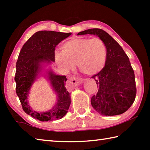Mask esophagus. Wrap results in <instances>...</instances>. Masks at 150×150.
Segmentation results:
<instances>
[{
    "mask_svg": "<svg viewBox=\"0 0 150 150\" xmlns=\"http://www.w3.org/2000/svg\"><path fill=\"white\" fill-rule=\"evenodd\" d=\"M83 81V79H80L78 77H75L74 76H71V77H69L68 79V84L71 86H76L79 84H81Z\"/></svg>",
    "mask_w": 150,
    "mask_h": 150,
    "instance_id": "1",
    "label": "esophagus"
}]
</instances>
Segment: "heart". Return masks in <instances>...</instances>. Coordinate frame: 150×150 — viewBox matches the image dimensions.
I'll return each mask as SVG.
<instances>
[{
  "label": "heart",
  "mask_w": 150,
  "mask_h": 150,
  "mask_svg": "<svg viewBox=\"0 0 150 150\" xmlns=\"http://www.w3.org/2000/svg\"><path fill=\"white\" fill-rule=\"evenodd\" d=\"M62 52H55V62L65 71L77 63L79 69L88 75H95L105 67L107 50L99 38H73L63 44Z\"/></svg>",
  "instance_id": "b5f03b06"
}]
</instances>
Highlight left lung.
<instances>
[{
    "label": "left lung",
    "mask_w": 150,
    "mask_h": 150,
    "mask_svg": "<svg viewBox=\"0 0 150 150\" xmlns=\"http://www.w3.org/2000/svg\"><path fill=\"white\" fill-rule=\"evenodd\" d=\"M87 34L99 37L107 50L105 67L92 77L98 90L91 98V105L100 115H121L130 107L136 98L135 75L130 60L118 42L103 30L88 29L77 35Z\"/></svg>",
    "instance_id": "obj_1"
}]
</instances>
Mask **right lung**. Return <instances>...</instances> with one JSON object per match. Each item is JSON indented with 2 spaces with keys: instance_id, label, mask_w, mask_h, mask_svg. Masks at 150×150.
<instances>
[{
  "instance_id": "obj_1",
  "label": "right lung",
  "mask_w": 150,
  "mask_h": 150,
  "mask_svg": "<svg viewBox=\"0 0 150 150\" xmlns=\"http://www.w3.org/2000/svg\"><path fill=\"white\" fill-rule=\"evenodd\" d=\"M71 34L54 31L42 30L35 32L22 46L16 64V92L23 110L28 115L40 121H52L60 119L67 112L71 104L70 94L65 87L67 78L56 75L50 71L48 77L52 87L57 94L55 106L46 112L38 113L30 107L27 97L30 87L40 71V63L55 62L56 45Z\"/></svg>"
}]
</instances>
